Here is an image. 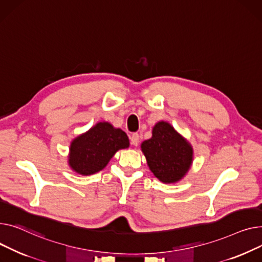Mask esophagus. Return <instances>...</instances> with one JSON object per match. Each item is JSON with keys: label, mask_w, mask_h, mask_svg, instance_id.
Returning <instances> with one entry per match:
<instances>
[{"label": "esophagus", "mask_w": 262, "mask_h": 262, "mask_svg": "<svg viewBox=\"0 0 262 262\" xmlns=\"http://www.w3.org/2000/svg\"><path fill=\"white\" fill-rule=\"evenodd\" d=\"M130 141L133 146H137L138 143H140V135H138L137 133H133L130 137Z\"/></svg>", "instance_id": "esophagus-1"}]
</instances>
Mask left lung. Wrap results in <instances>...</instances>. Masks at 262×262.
Wrapping results in <instances>:
<instances>
[{
  "label": "left lung",
  "mask_w": 262,
  "mask_h": 262,
  "mask_svg": "<svg viewBox=\"0 0 262 262\" xmlns=\"http://www.w3.org/2000/svg\"><path fill=\"white\" fill-rule=\"evenodd\" d=\"M141 147L150 170L163 183L179 182L191 166V145L167 121L156 124L152 137L144 141Z\"/></svg>",
  "instance_id": "left-lung-1"
}]
</instances>
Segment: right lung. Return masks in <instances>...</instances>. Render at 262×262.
<instances>
[{
    "label": "right lung",
    "mask_w": 262,
    "mask_h": 262,
    "mask_svg": "<svg viewBox=\"0 0 262 262\" xmlns=\"http://www.w3.org/2000/svg\"><path fill=\"white\" fill-rule=\"evenodd\" d=\"M130 145L127 134L106 121H100L72 141L69 165L82 176L94 174L107 165L120 149Z\"/></svg>",
    "instance_id": "add662e5"
}]
</instances>
